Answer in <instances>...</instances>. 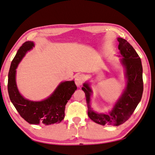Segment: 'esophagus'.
<instances>
[{"instance_id":"34e87169","label":"esophagus","mask_w":155,"mask_h":155,"mask_svg":"<svg viewBox=\"0 0 155 155\" xmlns=\"http://www.w3.org/2000/svg\"><path fill=\"white\" fill-rule=\"evenodd\" d=\"M84 81V76L82 74H79L76 75L75 79V84L78 86V87H80L81 85L82 84Z\"/></svg>"}]
</instances>
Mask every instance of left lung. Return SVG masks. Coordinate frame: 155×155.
Listing matches in <instances>:
<instances>
[{"label": "left lung", "instance_id": "left-lung-1", "mask_svg": "<svg viewBox=\"0 0 155 155\" xmlns=\"http://www.w3.org/2000/svg\"><path fill=\"white\" fill-rule=\"evenodd\" d=\"M117 40L118 49L123 57L121 62L125 68L127 82L125 90L113 106L112 110L108 114L95 112L89 104L92 93L89 84L84 83L82 88L86 95L88 117L94 122L102 126H120L127 121L135 111L143 94V68L140 58L127 40L121 38H118Z\"/></svg>", "mask_w": 155, "mask_h": 155}]
</instances>
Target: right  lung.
Wrapping results in <instances>:
<instances>
[{
  "label": "right lung",
  "mask_w": 155,
  "mask_h": 155,
  "mask_svg": "<svg viewBox=\"0 0 155 155\" xmlns=\"http://www.w3.org/2000/svg\"><path fill=\"white\" fill-rule=\"evenodd\" d=\"M34 47L31 41L25 42L18 51L12 60L8 74L7 89L10 100L20 115L31 124L60 123L64 118L65 106L77 89L74 81L61 82L49 97L40 101L24 98L18 90L16 82V68L28 51Z\"/></svg>",
  "instance_id": "add662e5"
}]
</instances>
